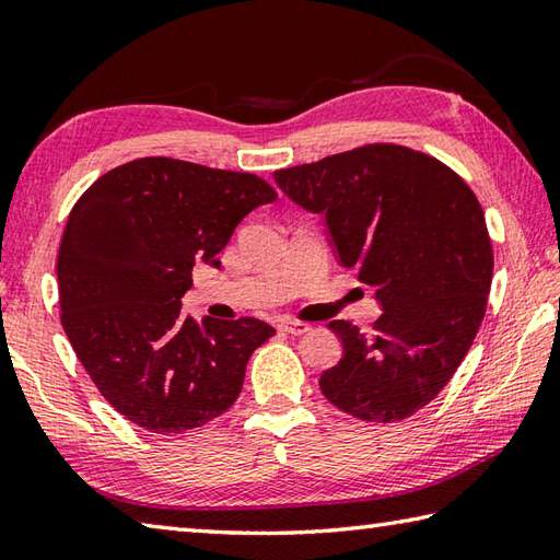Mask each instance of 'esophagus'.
I'll use <instances>...</instances> for the list:
<instances>
[{"mask_svg":"<svg viewBox=\"0 0 560 560\" xmlns=\"http://www.w3.org/2000/svg\"><path fill=\"white\" fill-rule=\"evenodd\" d=\"M279 327L283 332H289V335H305L311 330V325L308 323H301V320H291V317H283V320L279 323Z\"/></svg>","mask_w":560,"mask_h":560,"instance_id":"esophagus-1","label":"esophagus"}]
</instances>
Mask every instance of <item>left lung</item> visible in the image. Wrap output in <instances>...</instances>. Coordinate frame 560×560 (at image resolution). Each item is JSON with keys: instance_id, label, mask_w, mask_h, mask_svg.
<instances>
[{"instance_id": "obj_1", "label": "left lung", "mask_w": 560, "mask_h": 560, "mask_svg": "<svg viewBox=\"0 0 560 560\" xmlns=\"http://www.w3.org/2000/svg\"><path fill=\"white\" fill-rule=\"evenodd\" d=\"M279 189L323 213L337 257L376 291L364 335L332 320L342 359L323 396L366 422L410 418L436 398L483 323L492 245L476 194L436 158L374 142L273 172Z\"/></svg>"}]
</instances>
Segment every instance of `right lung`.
<instances>
[{
  "instance_id": "right-lung-1",
  "label": "right lung",
  "mask_w": 560,
  "mask_h": 560,
  "mask_svg": "<svg viewBox=\"0 0 560 560\" xmlns=\"http://www.w3.org/2000/svg\"><path fill=\"white\" fill-rule=\"evenodd\" d=\"M277 191L249 172L140 158L72 206L58 252L60 323L98 393L126 420L182 434L243 390L252 352L273 335L257 317L182 315L196 261L215 259L243 218Z\"/></svg>"
}]
</instances>
